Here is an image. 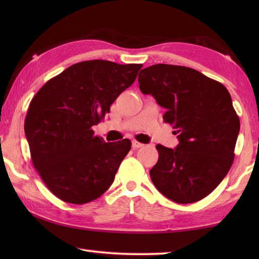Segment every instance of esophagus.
Returning <instances> with one entry per match:
<instances>
[{
    "label": "esophagus",
    "mask_w": 259,
    "mask_h": 259,
    "mask_svg": "<svg viewBox=\"0 0 259 259\" xmlns=\"http://www.w3.org/2000/svg\"><path fill=\"white\" fill-rule=\"evenodd\" d=\"M141 147H144V145H142L141 142L137 141V140L133 141V148H134V149H139V148H141Z\"/></svg>",
    "instance_id": "34e87169"
}]
</instances>
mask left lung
I'll use <instances>...</instances> for the list:
<instances>
[{"label": "left lung", "instance_id": "left-lung-1", "mask_svg": "<svg viewBox=\"0 0 259 259\" xmlns=\"http://www.w3.org/2000/svg\"><path fill=\"white\" fill-rule=\"evenodd\" d=\"M138 81L144 95L166 108L163 121L179 134L176 149L156 146L153 185L175 202L202 199L234 162L240 121L228 90L195 69L163 63L141 70Z\"/></svg>", "mask_w": 259, "mask_h": 259}]
</instances>
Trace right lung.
Here are the masks:
<instances>
[{"label":"right lung","instance_id":"1","mask_svg":"<svg viewBox=\"0 0 259 259\" xmlns=\"http://www.w3.org/2000/svg\"><path fill=\"white\" fill-rule=\"evenodd\" d=\"M142 64L90 60L71 65L33 97L24 131L33 166L54 196L82 205L112 185L131 141L104 142L92 126L134 83Z\"/></svg>","mask_w":259,"mask_h":259}]
</instances>
